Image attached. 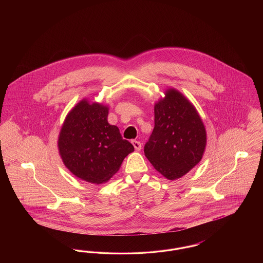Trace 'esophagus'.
<instances>
[{"label":"esophagus","instance_id":"1","mask_svg":"<svg viewBox=\"0 0 263 263\" xmlns=\"http://www.w3.org/2000/svg\"><path fill=\"white\" fill-rule=\"evenodd\" d=\"M132 144H133V146H134L135 150H141V148H142V145H141V143H140L139 141H137V140H132Z\"/></svg>","mask_w":263,"mask_h":263}]
</instances>
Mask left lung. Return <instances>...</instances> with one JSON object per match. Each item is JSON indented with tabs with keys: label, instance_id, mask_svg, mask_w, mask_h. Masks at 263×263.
Segmentation results:
<instances>
[{
	"label": "left lung",
	"instance_id": "8db88e82",
	"mask_svg": "<svg viewBox=\"0 0 263 263\" xmlns=\"http://www.w3.org/2000/svg\"><path fill=\"white\" fill-rule=\"evenodd\" d=\"M206 146L201 118L180 92L168 89L155 105V127L144 153L167 179H176L199 163Z\"/></svg>",
	"mask_w": 263,
	"mask_h": 263
}]
</instances>
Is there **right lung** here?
<instances>
[{
  "mask_svg": "<svg viewBox=\"0 0 263 263\" xmlns=\"http://www.w3.org/2000/svg\"><path fill=\"white\" fill-rule=\"evenodd\" d=\"M108 108L82 100L66 117L58 147L63 162L77 177L88 182H106L134 151L118 127L107 122Z\"/></svg>",
  "mask_w": 263,
  "mask_h": 263,
  "instance_id": "right-lung-1",
  "label": "right lung"
}]
</instances>
